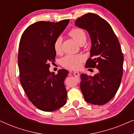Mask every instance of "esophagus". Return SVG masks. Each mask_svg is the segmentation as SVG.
Listing matches in <instances>:
<instances>
[{
	"instance_id": "1",
	"label": "esophagus",
	"mask_w": 134,
	"mask_h": 134,
	"mask_svg": "<svg viewBox=\"0 0 134 134\" xmlns=\"http://www.w3.org/2000/svg\"><path fill=\"white\" fill-rule=\"evenodd\" d=\"M73 74H74V76L76 77H78L79 76V72H77V71H74Z\"/></svg>"
}]
</instances>
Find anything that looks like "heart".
<instances>
[{"label": "heart", "instance_id": "heart-1", "mask_svg": "<svg viewBox=\"0 0 134 134\" xmlns=\"http://www.w3.org/2000/svg\"><path fill=\"white\" fill-rule=\"evenodd\" d=\"M69 35L77 42L79 44L86 41V34L81 29L74 28L71 29L69 32ZM62 38H57L54 44V48L57 54L62 52ZM83 57L82 55H68L62 59V65L64 67L71 69H79L81 66Z\"/></svg>", "mask_w": 134, "mask_h": 134}]
</instances>
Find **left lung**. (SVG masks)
Masks as SVG:
<instances>
[{"mask_svg":"<svg viewBox=\"0 0 134 134\" xmlns=\"http://www.w3.org/2000/svg\"><path fill=\"white\" fill-rule=\"evenodd\" d=\"M75 25L87 30L91 42L90 57L86 68H95L94 76L81 74L80 87L86 102L104 105L110 101L120 87L124 57L119 41L110 25L100 16L88 13L79 18Z\"/></svg>","mask_w":134,"mask_h":134,"instance_id":"obj_1","label":"left lung"}]
</instances>
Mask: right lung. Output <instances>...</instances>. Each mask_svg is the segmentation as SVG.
Segmentation results:
<instances>
[{
	"label": "right lung",
	"instance_id": "add662e5",
	"mask_svg": "<svg viewBox=\"0 0 134 134\" xmlns=\"http://www.w3.org/2000/svg\"><path fill=\"white\" fill-rule=\"evenodd\" d=\"M69 20L58 23L40 21L25 29L20 40L18 54L20 82L30 102L38 109L53 111L66 102L64 81L66 69L55 74L49 71L54 61V42L68 24Z\"/></svg>",
	"mask_w": 134,
	"mask_h": 134
}]
</instances>
